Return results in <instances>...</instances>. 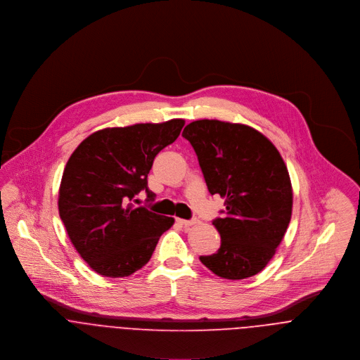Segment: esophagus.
I'll list each match as a JSON object with an SVG mask.
<instances>
[{
	"mask_svg": "<svg viewBox=\"0 0 360 360\" xmlns=\"http://www.w3.org/2000/svg\"><path fill=\"white\" fill-rule=\"evenodd\" d=\"M176 220L181 226H193V224L197 223V220H186V219H176Z\"/></svg>",
	"mask_w": 360,
	"mask_h": 360,
	"instance_id": "esophagus-1",
	"label": "esophagus"
}]
</instances>
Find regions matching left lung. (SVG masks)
Masks as SVG:
<instances>
[{
  "mask_svg": "<svg viewBox=\"0 0 360 360\" xmlns=\"http://www.w3.org/2000/svg\"><path fill=\"white\" fill-rule=\"evenodd\" d=\"M183 137L198 156L209 193L226 200L223 217L212 221L220 248L200 260L221 278L255 276L274 257L291 220L292 187L281 155L240 123L195 120Z\"/></svg>",
  "mask_w": 360,
  "mask_h": 360,
  "instance_id": "obj_1",
  "label": "left lung"
}]
</instances>
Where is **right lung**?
Segmentation results:
<instances>
[{"mask_svg":"<svg viewBox=\"0 0 360 360\" xmlns=\"http://www.w3.org/2000/svg\"><path fill=\"white\" fill-rule=\"evenodd\" d=\"M183 119L98 130L70 155L58 209L66 233L89 266L105 277H127L153 257L174 219L134 206L146 190L155 156L174 143Z\"/></svg>","mask_w":360,"mask_h":360,"instance_id":"add662e5","label":"right lung"}]
</instances>
